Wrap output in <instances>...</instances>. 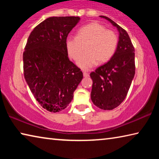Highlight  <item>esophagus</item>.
<instances>
[{
  "label": "esophagus",
  "mask_w": 159,
  "mask_h": 159,
  "mask_svg": "<svg viewBox=\"0 0 159 159\" xmlns=\"http://www.w3.org/2000/svg\"><path fill=\"white\" fill-rule=\"evenodd\" d=\"M83 76H84V77H88V76H89V74L87 73V72L83 71Z\"/></svg>",
  "instance_id": "esophagus-1"
}]
</instances>
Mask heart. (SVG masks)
<instances>
[{"instance_id":"b5f03b06","label":"heart","mask_w":159,"mask_h":159,"mask_svg":"<svg viewBox=\"0 0 159 159\" xmlns=\"http://www.w3.org/2000/svg\"><path fill=\"white\" fill-rule=\"evenodd\" d=\"M117 45L116 34L98 22L83 26L77 36H69L66 40L67 52L74 60H78L86 48V52L77 61V65L85 70L91 69L98 61H108L114 54Z\"/></svg>"}]
</instances>
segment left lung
<instances>
[{"label": "left lung", "instance_id": "obj_1", "mask_svg": "<svg viewBox=\"0 0 159 159\" xmlns=\"http://www.w3.org/2000/svg\"><path fill=\"white\" fill-rule=\"evenodd\" d=\"M119 33L116 50L108 62L90 74L93 80L90 97L98 108L111 110L119 106L127 95L135 73L134 49L125 30L109 17Z\"/></svg>", "mask_w": 159, "mask_h": 159}]
</instances>
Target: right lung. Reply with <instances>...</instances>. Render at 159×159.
Here are the masks:
<instances>
[{"instance_id": "1", "label": "right lung", "mask_w": 159, "mask_h": 159, "mask_svg": "<svg viewBox=\"0 0 159 159\" xmlns=\"http://www.w3.org/2000/svg\"><path fill=\"white\" fill-rule=\"evenodd\" d=\"M79 17H52L31 31L23 53L24 75L35 99L50 112L66 108L83 79L69 60L66 40Z\"/></svg>"}]
</instances>
